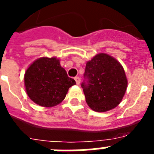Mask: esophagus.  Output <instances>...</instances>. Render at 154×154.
Here are the masks:
<instances>
[{"label": "esophagus", "mask_w": 154, "mask_h": 154, "mask_svg": "<svg viewBox=\"0 0 154 154\" xmlns=\"http://www.w3.org/2000/svg\"><path fill=\"white\" fill-rule=\"evenodd\" d=\"M74 79H75V81H76V83H77V85H79V84H80V82H81V78H80V77H76L75 78H74Z\"/></svg>", "instance_id": "esophagus-1"}]
</instances>
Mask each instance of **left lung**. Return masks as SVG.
<instances>
[{"mask_svg":"<svg viewBox=\"0 0 154 154\" xmlns=\"http://www.w3.org/2000/svg\"><path fill=\"white\" fill-rule=\"evenodd\" d=\"M81 86L90 108L96 112H106L120 103L127 80L120 63L102 53L86 63Z\"/></svg>","mask_w":154,"mask_h":154,"instance_id":"1","label":"left lung"}]
</instances>
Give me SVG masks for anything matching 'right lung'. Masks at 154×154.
Returning <instances> with one entry per match:
<instances>
[{
    "instance_id": "right-lung-1",
    "label": "right lung",
    "mask_w": 154,
    "mask_h": 154,
    "mask_svg": "<svg viewBox=\"0 0 154 154\" xmlns=\"http://www.w3.org/2000/svg\"><path fill=\"white\" fill-rule=\"evenodd\" d=\"M26 91L34 103L53 107L64 100L69 87L76 84L56 58H40L30 65L24 76Z\"/></svg>"
}]
</instances>
